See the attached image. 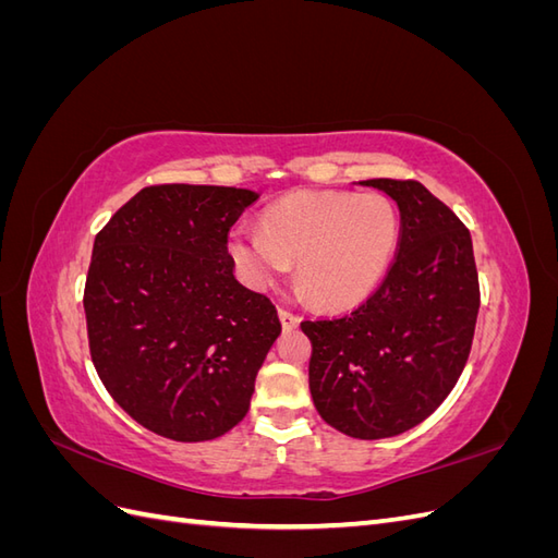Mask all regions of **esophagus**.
<instances>
[{"instance_id": "1", "label": "esophagus", "mask_w": 558, "mask_h": 558, "mask_svg": "<svg viewBox=\"0 0 558 558\" xmlns=\"http://www.w3.org/2000/svg\"><path fill=\"white\" fill-rule=\"evenodd\" d=\"M279 318H281L283 328H295L300 324V316L293 314L291 310H286V307H279Z\"/></svg>"}]
</instances>
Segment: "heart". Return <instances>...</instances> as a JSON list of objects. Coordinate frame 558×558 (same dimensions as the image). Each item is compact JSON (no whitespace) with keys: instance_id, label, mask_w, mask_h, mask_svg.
<instances>
[{"instance_id":"obj_1","label":"heart","mask_w":558,"mask_h":558,"mask_svg":"<svg viewBox=\"0 0 558 558\" xmlns=\"http://www.w3.org/2000/svg\"><path fill=\"white\" fill-rule=\"evenodd\" d=\"M400 244V211L381 193L302 191L275 202L263 228L240 223L228 251L240 277L265 291L289 275L326 307L359 305L391 267Z\"/></svg>"}]
</instances>
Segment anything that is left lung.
<instances>
[{
  "mask_svg": "<svg viewBox=\"0 0 558 558\" xmlns=\"http://www.w3.org/2000/svg\"><path fill=\"white\" fill-rule=\"evenodd\" d=\"M363 185L398 202L400 244L384 281L353 312L302 320L310 391L326 424L379 440L430 416L459 381L480 312L470 230L414 179Z\"/></svg>",
  "mask_w": 558,
  "mask_h": 558,
  "instance_id": "obj_1",
  "label": "left lung"
}]
</instances>
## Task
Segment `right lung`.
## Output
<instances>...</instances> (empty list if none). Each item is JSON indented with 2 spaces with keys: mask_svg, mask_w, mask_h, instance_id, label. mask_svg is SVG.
<instances>
[{
  "mask_svg": "<svg viewBox=\"0 0 558 558\" xmlns=\"http://www.w3.org/2000/svg\"><path fill=\"white\" fill-rule=\"evenodd\" d=\"M258 193L146 185L97 232L83 291L90 359L111 398L177 442L246 416L281 332L277 307L234 277L228 232Z\"/></svg>",
  "mask_w": 558,
  "mask_h": 558,
  "instance_id": "right-lung-1",
  "label": "right lung"
}]
</instances>
